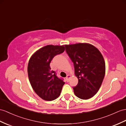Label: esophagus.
Returning a JSON list of instances; mask_svg holds the SVG:
<instances>
[{"label": "esophagus", "instance_id": "1", "mask_svg": "<svg viewBox=\"0 0 126 126\" xmlns=\"http://www.w3.org/2000/svg\"><path fill=\"white\" fill-rule=\"evenodd\" d=\"M71 77V75H68L67 76V77H66V80H67V82H69V78Z\"/></svg>", "mask_w": 126, "mask_h": 126}]
</instances>
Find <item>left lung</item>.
I'll use <instances>...</instances> for the list:
<instances>
[{"label": "left lung", "instance_id": "1", "mask_svg": "<svg viewBox=\"0 0 126 126\" xmlns=\"http://www.w3.org/2000/svg\"><path fill=\"white\" fill-rule=\"evenodd\" d=\"M66 51L74 66L79 79L74 93L79 98L88 99L99 90L105 74V63L100 51L88 43L66 45Z\"/></svg>", "mask_w": 126, "mask_h": 126}]
</instances>
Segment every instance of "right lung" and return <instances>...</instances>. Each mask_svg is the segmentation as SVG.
<instances>
[{
  "label": "right lung",
  "instance_id": "1",
  "mask_svg": "<svg viewBox=\"0 0 126 126\" xmlns=\"http://www.w3.org/2000/svg\"><path fill=\"white\" fill-rule=\"evenodd\" d=\"M64 51L63 45H48L37 51L29 61L28 74L30 84L37 94L45 100L56 99L65 84L50 66L53 57Z\"/></svg>",
  "mask_w": 126,
  "mask_h": 126
}]
</instances>
